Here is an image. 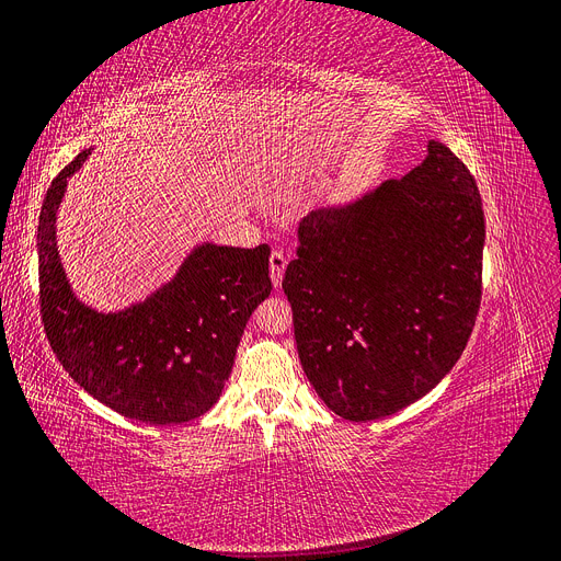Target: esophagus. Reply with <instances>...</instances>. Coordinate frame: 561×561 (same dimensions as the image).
Returning a JSON list of instances; mask_svg holds the SVG:
<instances>
[{
    "label": "esophagus",
    "instance_id": "obj_1",
    "mask_svg": "<svg viewBox=\"0 0 561 561\" xmlns=\"http://www.w3.org/2000/svg\"><path fill=\"white\" fill-rule=\"evenodd\" d=\"M284 270H286V256H284V252H279V249H275V252L270 254V279H273L275 288L282 286Z\"/></svg>",
    "mask_w": 561,
    "mask_h": 561
}]
</instances>
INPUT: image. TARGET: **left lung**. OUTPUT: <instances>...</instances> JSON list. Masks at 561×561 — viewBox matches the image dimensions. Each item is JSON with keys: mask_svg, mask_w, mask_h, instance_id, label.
<instances>
[{"mask_svg": "<svg viewBox=\"0 0 561 561\" xmlns=\"http://www.w3.org/2000/svg\"><path fill=\"white\" fill-rule=\"evenodd\" d=\"M286 265L300 365L346 421H379L458 363L481 307L479 186L444 142L402 180L325 205L298 228Z\"/></svg>", "mask_w": 561, "mask_h": 561, "instance_id": "left-lung-1", "label": "left lung"}]
</instances>
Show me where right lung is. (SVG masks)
<instances>
[{"mask_svg": "<svg viewBox=\"0 0 561 561\" xmlns=\"http://www.w3.org/2000/svg\"><path fill=\"white\" fill-rule=\"evenodd\" d=\"M92 150L53 180L41 207L38 288L48 342L69 377L122 416L150 425L198 419L219 400L244 325L273 291L270 249L201 242L148 298L99 312L76 296L57 249L59 205Z\"/></svg>", "mask_w": 561, "mask_h": 561, "instance_id": "add662e5", "label": "right lung"}]
</instances>
